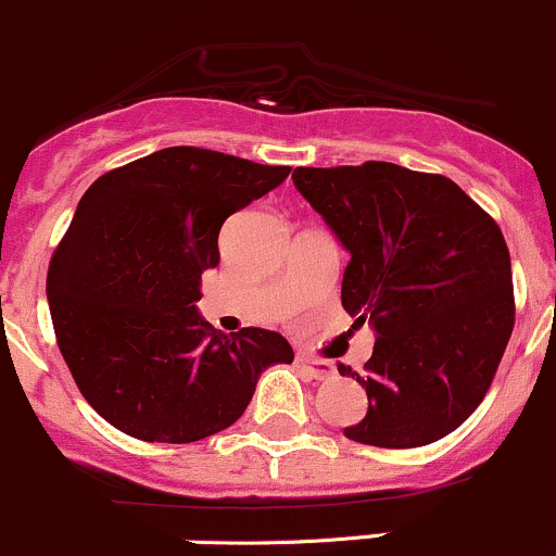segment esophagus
Wrapping results in <instances>:
<instances>
[{"label":"esophagus","mask_w":556,"mask_h":556,"mask_svg":"<svg viewBox=\"0 0 556 556\" xmlns=\"http://www.w3.org/2000/svg\"><path fill=\"white\" fill-rule=\"evenodd\" d=\"M298 367L306 371V375L314 377V380H329V377H334V367H332V364L321 362V358L298 356Z\"/></svg>","instance_id":"1"}]
</instances>
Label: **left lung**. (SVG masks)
Segmentation results:
<instances>
[{"label": "left lung", "mask_w": 556, "mask_h": 556, "mask_svg": "<svg viewBox=\"0 0 556 556\" xmlns=\"http://www.w3.org/2000/svg\"><path fill=\"white\" fill-rule=\"evenodd\" d=\"M298 192L351 253L340 301L375 351L367 417L345 438L417 448L454 432L485 399L515 327L502 229L459 185L395 163L295 168Z\"/></svg>", "instance_id": "1"}]
</instances>
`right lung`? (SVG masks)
<instances>
[{
  "instance_id": "1",
  "label": "right lung",
  "mask_w": 556,
  "mask_h": 556,
  "mask_svg": "<svg viewBox=\"0 0 556 556\" xmlns=\"http://www.w3.org/2000/svg\"><path fill=\"white\" fill-rule=\"evenodd\" d=\"M203 148H166L108 170L78 200L47 274L60 353L91 408L126 435L192 443L242 417L261 371L292 364L279 332L213 329L203 271L235 211L288 179Z\"/></svg>"
}]
</instances>
